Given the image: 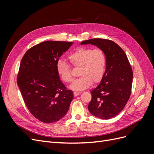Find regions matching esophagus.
Returning <instances> with one entry per match:
<instances>
[{
	"mask_svg": "<svg viewBox=\"0 0 154 154\" xmlns=\"http://www.w3.org/2000/svg\"><path fill=\"white\" fill-rule=\"evenodd\" d=\"M73 94H74V96H79L80 95V93L79 92H74V93H73Z\"/></svg>",
	"mask_w": 154,
	"mask_h": 154,
	"instance_id": "1",
	"label": "esophagus"
}]
</instances>
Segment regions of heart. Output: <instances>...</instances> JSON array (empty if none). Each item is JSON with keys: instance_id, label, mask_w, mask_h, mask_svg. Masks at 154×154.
I'll use <instances>...</instances> for the list:
<instances>
[{"instance_id": "b5f03b06", "label": "heart", "mask_w": 154, "mask_h": 154, "mask_svg": "<svg viewBox=\"0 0 154 154\" xmlns=\"http://www.w3.org/2000/svg\"><path fill=\"white\" fill-rule=\"evenodd\" d=\"M68 59L73 66L80 67L78 74L81 76L74 81L71 88L81 91L92 84L100 83L103 79L106 69V57L101 49L89 48H79L68 56ZM57 73L66 83L73 80L71 67L65 60L60 59L56 63Z\"/></svg>"}]
</instances>
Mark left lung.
I'll use <instances>...</instances> for the list:
<instances>
[{
  "mask_svg": "<svg viewBox=\"0 0 154 154\" xmlns=\"http://www.w3.org/2000/svg\"><path fill=\"white\" fill-rule=\"evenodd\" d=\"M83 44L97 46L103 51L106 60L103 79L91 91L92 99L88 109L97 118L111 119L124 109L131 94V66L124 51L113 41L93 38L82 42L81 45Z\"/></svg>",
  "mask_w": 154,
  "mask_h": 154,
  "instance_id": "1",
  "label": "left lung"
}]
</instances>
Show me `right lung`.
<instances>
[{
    "mask_svg": "<svg viewBox=\"0 0 154 154\" xmlns=\"http://www.w3.org/2000/svg\"><path fill=\"white\" fill-rule=\"evenodd\" d=\"M71 42L45 41L23 57L17 85L30 112L40 122L52 123L66 115L73 92L60 80L56 63L72 45Z\"/></svg>",
    "mask_w": 154,
    "mask_h": 154,
    "instance_id": "add662e5",
    "label": "right lung"
}]
</instances>
